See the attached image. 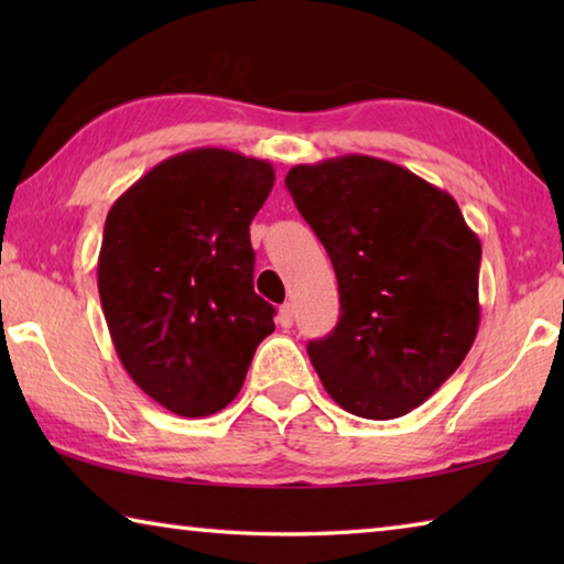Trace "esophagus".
<instances>
[{
	"label": "esophagus",
	"mask_w": 564,
	"mask_h": 564,
	"mask_svg": "<svg viewBox=\"0 0 564 564\" xmlns=\"http://www.w3.org/2000/svg\"><path fill=\"white\" fill-rule=\"evenodd\" d=\"M279 326L281 328H291L293 326V305L285 303L279 308Z\"/></svg>",
	"instance_id": "obj_1"
}]
</instances>
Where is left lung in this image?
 Returning <instances> with one entry per match:
<instances>
[{"label": "left lung", "instance_id": "8db88e82", "mask_svg": "<svg viewBox=\"0 0 564 564\" xmlns=\"http://www.w3.org/2000/svg\"><path fill=\"white\" fill-rule=\"evenodd\" d=\"M285 186L338 279V326L308 343L323 388L358 417L410 413L477 336L480 238L451 194L376 156L299 164Z\"/></svg>", "mask_w": 564, "mask_h": 564}]
</instances>
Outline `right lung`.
Listing matches in <instances>:
<instances>
[{"label": "right lung", "instance_id": "add662e5", "mask_svg": "<svg viewBox=\"0 0 564 564\" xmlns=\"http://www.w3.org/2000/svg\"><path fill=\"white\" fill-rule=\"evenodd\" d=\"M273 166L228 149L161 161L113 202L99 251V299L133 383L184 417L241 390L275 308L253 291L251 226Z\"/></svg>", "mask_w": 564, "mask_h": 564}]
</instances>
